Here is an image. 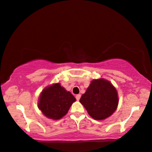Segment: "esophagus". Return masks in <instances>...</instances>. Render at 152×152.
Segmentation results:
<instances>
[{"instance_id": "1", "label": "esophagus", "mask_w": 152, "mask_h": 152, "mask_svg": "<svg viewBox=\"0 0 152 152\" xmlns=\"http://www.w3.org/2000/svg\"><path fill=\"white\" fill-rule=\"evenodd\" d=\"M80 96H81V95H80V94H77V95L76 96V100H80Z\"/></svg>"}]
</instances>
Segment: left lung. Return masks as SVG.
Listing matches in <instances>:
<instances>
[{
	"label": "left lung",
	"instance_id": "1",
	"mask_svg": "<svg viewBox=\"0 0 152 152\" xmlns=\"http://www.w3.org/2000/svg\"><path fill=\"white\" fill-rule=\"evenodd\" d=\"M89 116L97 121L112 116L118 104V96L115 87L104 78L91 80L80 99Z\"/></svg>",
	"mask_w": 152,
	"mask_h": 152
}]
</instances>
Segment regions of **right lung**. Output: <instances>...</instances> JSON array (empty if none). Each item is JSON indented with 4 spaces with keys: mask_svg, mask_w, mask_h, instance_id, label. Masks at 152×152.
<instances>
[{
    "mask_svg": "<svg viewBox=\"0 0 152 152\" xmlns=\"http://www.w3.org/2000/svg\"><path fill=\"white\" fill-rule=\"evenodd\" d=\"M76 100L71 92L57 83L46 87L41 91L38 107L47 118L56 121L67 114Z\"/></svg>",
    "mask_w": 152,
    "mask_h": 152,
    "instance_id": "obj_1",
    "label": "right lung"
}]
</instances>
